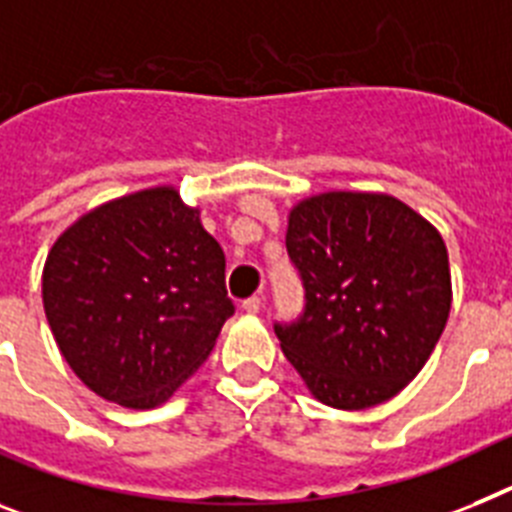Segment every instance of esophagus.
I'll return each mask as SVG.
<instances>
[{"mask_svg":"<svg viewBox=\"0 0 512 512\" xmlns=\"http://www.w3.org/2000/svg\"><path fill=\"white\" fill-rule=\"evenodd\" d=\"M260 307H263V299H260V296H249V299H244L242 302V309L247 312V315H257Z\"/></svg>","mask_w":512,"mask_h":512,"instance_id":"esophagus-1","label":"esophagus"}]
</instances>
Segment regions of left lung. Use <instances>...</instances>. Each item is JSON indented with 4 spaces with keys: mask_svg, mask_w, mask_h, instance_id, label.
Instances as JSON below:
<instances>
[{
    "mask_svg": "<svg viewBox=\"0 0 512 512\" xmlns=\"http://www.w3.org/2000/svg\"><path fill=\"white\" fill-rule=\"evenodd\" d=\"M286 249L307 304L276 336L309 393L343 411L401 393L450 315L440 231L398 197L322 192L291 208Z\"/></svg>",
    "mask_w": 512,
    "mask_h": 512,
    "instance_id": "1",
    "label": "left lung"
}]
</instances>
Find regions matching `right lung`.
I'll return each mask as SVG.
<instances>
[{"label": "right lung", "mask_w": 512, "mask_h": 512, "mask_svg": "<svg viewBox=\"0 0 512 512\" xmlns=\"http://www.w3.org/2000/svg\"><path fill=\"white\" fill-rule=\"evenodd\" d=\"M226 257L174 187L98 205L44 265L54 341L80 380L127 409L169 401L234 315Z\"/></svg>", "instance_id": "obj_1"}]
</instances>
